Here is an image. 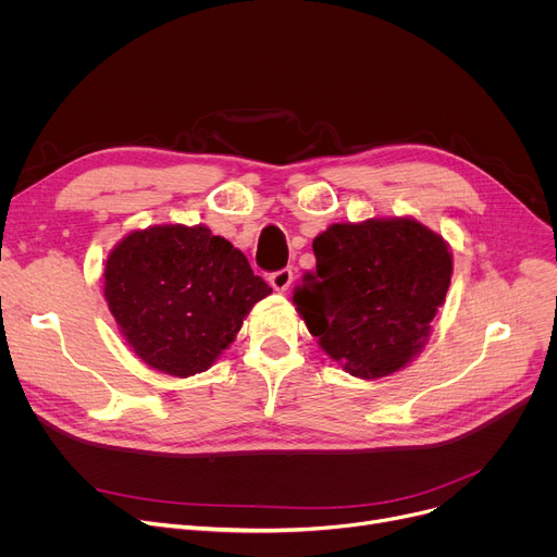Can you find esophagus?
Returning a JSON list of instances; mask_svg holds the SVG:
<instances>
[{"mask_svg": "<svg viewBox=\"0 0 557 557\" xmlns=\"http://www.w3.org/2000/svg\"><path fill=\"white\" fill-rule=\"evenodd\" d=\"M269 282H271V286L277 290V294H284V290L290 286V282H294V271H290V269H282V271L273 273V275L269 277Z\"/></svg>", "mask_w": 557, "mask_h": 557, "instance_id": "34e87169", "label": "esophagus"}]
</instances>
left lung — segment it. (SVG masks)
Here are the masks:
<instances>
[{
  "instance_id": "1",
  "label": "left lung",
  "mask_w": 557,
  "mask_h": 557,
  "mask_svg": "<svg viewBox=\"0 0 557 557\" xmlns=\"http://www.w3.org/2000/svg\"><path fill=\"white\" fill-rule=\"evenodd\" d=\"M313 255L315 273L294 288V305L320 349L366 382L411 363L454 275L443 234L413 216L332 223Z\"/></svg>"
}]
</instances>
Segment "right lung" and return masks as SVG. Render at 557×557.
I'll list each match as a JSON object with an SVG mask.
<instances>
[{
	"instance_id": "right-lung-1",
	"label": "right lung",
	"mask_w": 557,
	"mask_h": 557,
	"mask_svg": "<svg viewBox=\"0 0 557 557\" xmlns=\"http://www.w3.org/2000/svg\"><path fill=\"white\" fill-rule=\"evenodd\" d=\"M271 294L246 255L208 225L131 230L103 263V296L133 355L181 379L210 370Z\"/></svg>"
}]
</instances>
